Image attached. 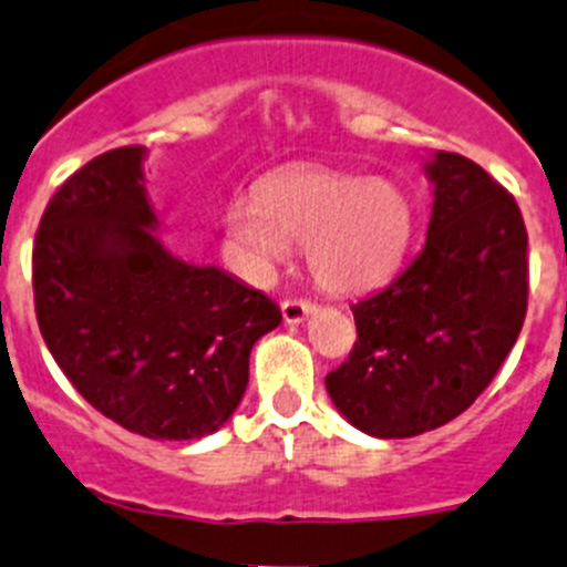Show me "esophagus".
Masks as SVG:
<instances>
[{
  "instance_id": "obj_1",
  "label": "esophagus",
  "mask_w": 567,
  "mask_h": 567,
  "mask_svg": "<svg viewBox=\"0 0 567 567\" xmlns=\"http://www.w3.org/2000/svg\"><path fill=\"white\" fill-rule=\"evenodd\" d=\"M312 312H316V305H312V301H299V299L282 301L285 323H301L307 321V316H312Z\"/></svg>"
}]
</instances>
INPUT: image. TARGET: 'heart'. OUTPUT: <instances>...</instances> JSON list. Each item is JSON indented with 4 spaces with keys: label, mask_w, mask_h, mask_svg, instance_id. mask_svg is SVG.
Instances as JSON below:
<instances>
[{
    "label": "heart",
    "mask_w": 567,
    "mask_h": 567,
    "mask_svg": "<svg viewBox=\"0 0 567 567\" xmlns=\"http://www.w3.org/2000/svg\"><path fill=\"white\" fill-rule=\"evenodd\" d=\"M412 235L410 196L382 177L290 168L233 199L221 213L227 266L251 285H268L305 244L307 268L329 293H360L382 282Z\"/></svg>",
    "instance_id": "heart-1"
}]
</instances>
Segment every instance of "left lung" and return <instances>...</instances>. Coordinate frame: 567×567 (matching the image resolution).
Listing matches in <instances>:
<instances>
[{
    "instance_id": "left-lung-1",
    "label": "left lung",
    "mask_w": 567,
    "mask_h": 567,
    "mask_svg": "<svg viewBox=\"0 0 567 567\" xmlns=\"http://www.w3.org/2000/svg\"><path fill=\"white\" fill-rule=\"evenodd\" d=\"M432 216L421 255L351 307L357 343L327 373L340 415L373 437H412L468 410L526 318V227L513 196L474 161L423 166Z\"/></svg>"
}]
</instances>
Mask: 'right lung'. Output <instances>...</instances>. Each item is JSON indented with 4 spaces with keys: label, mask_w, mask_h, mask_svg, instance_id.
Masks as SVG:
<instances>
[{
    "label": "right lung",
    "mask_w": 567,
    "mask_h": 567,
    "mask_svg": "<svg viewBox=\"0 0 567 567\" xmlns=\"http://www.w3.org/2000/svg\"><path fill=\"white\" fill-rule=\"evenodd\" d=\"M146 155L104 152L52 196L32 249L35 316L54 362L102 415L152 441H199L238 410L251 349L282 312L157 238Z\"/></svg>",
    "instance_id": "add662e5"
}]
</instances>
